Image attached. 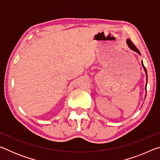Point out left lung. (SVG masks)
<instances>
[{
    "mask_svg": "<svg viewBox=\"0 0 160 160\" xmlns=\"http://www.w3.org/2000/svg\"><path fill=\"white\" fill-rule=\"evenodd\" d=\"M126 43H127V45H128V47H129V48L130 49H131L132 51H135V52H136L138 54V55H141V54H140V52L139 51V50L138 49V48H136V47H135V46L133 44V43H132L131 41V39H126ZM142 67H143V69H144V70H145V74H146V80H147V81H148V75H147V70H146V68H145V67L144 66V65H143V63H142ZM147 82H146V85H145V90H146V92H147ZM146 96V95H145Z\"/></svg>",
    "mask_w": 160,
    "mask_h": 160,
    "instance_id": "left-lung-1",
    "label": "left lung"
}]
</instances>
